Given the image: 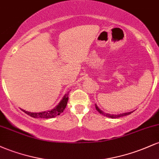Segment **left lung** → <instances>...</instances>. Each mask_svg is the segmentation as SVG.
<instances>
[{
    "label": "left lung",
    "instance_id": "left-lung-1",
    "mask_svg": "<svg viewBox=\"0 0 159 159\" xmlns=\"http://www.w3.org/2000/svg\"><path fill=\"white\" fill-rule=\"evenodd\" d=\"M96 110L98 111V112H99L100 114H102L104 116H107V117H111V118H113V119H115V118H119V117H122V116H127V115H129L131 114L132 113V111H131V112H128V113H123V114H105V113H104L100 110L98 107L96 106Z\"/></svg>",
    "mask_w": 159,
    "mask_h": 159
}]
</instances>
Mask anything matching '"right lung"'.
Segmentation results:
<instances>
[{"label":"right lung","instance_id":"obj_1","mask_svg":"<svg viewBox=\"0 0 159 159\" xmlns=\"http://www.w3.org/2000/svg\"><path fill=\"white\" fill-rule=\"evenodd\" d=\"M68 99H69V93L63 96V99L61 100V102L58 104L57 106H56L54 109H52V110L48 111H44V112H40V113H31V112H28V111H26L25 110H22V109H21V111H24L25 114H27V115H29V116H32V117L34 118H44V119L53 118V117H55L57 116H58V115H60L61 113L63 112V111H64L66 107Z\"/></svg>","mask_w":159,"mask_h":159}]
</instances>
